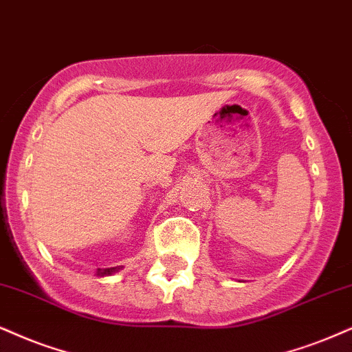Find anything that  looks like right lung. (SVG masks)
Wrapping results in <instances>:
<instances>
[{
	"label": "right lung",
	"instance_id": "right-lung-1",
	"mask_svg": "<svg viewBox=\"0 0 352 352\" xmlns=\"http://www.w3.org/2000/svg\"><path fill=\"white\" fill-rule=\"evenodd\" d=\"M120 266H116V267H107V269H98L96 271V277H104V276H112L116 274V272L120 271Z\"/></svg>",
	"mask_w": 352,
	"mask_h": 352
}]
</instances>
